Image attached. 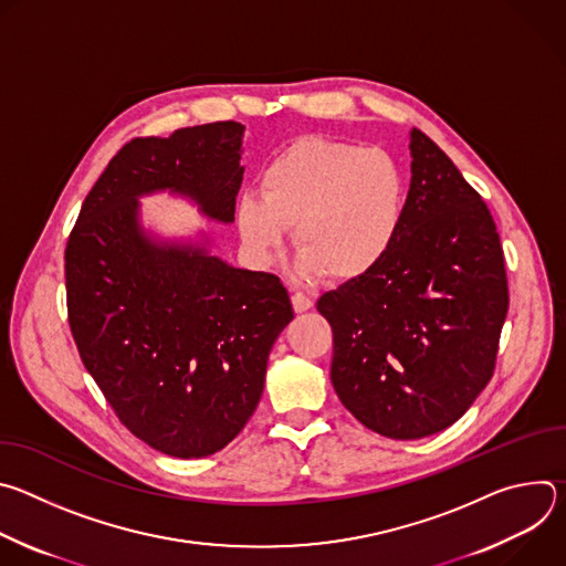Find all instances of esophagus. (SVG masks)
<instances>
[{"mask_svg":"<svg viewBox=\"0 0 566 566\" xmlns=\"http://www.w3.org/2000/svg\"><path fill=\"white\" fill-rule=\"evenodd\" d=\"M291 300H293V308H295L297 313H304V311H308V308L313 306V297L306 295V293H302V291H295Z\"/></svg>","mask_w":566,"mask_h":566,"instance_id":"esophagus-1","label":"esophagus"}]
</instances>
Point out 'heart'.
<instances>
[{
    "label": "heart",
    "instance_id": "obj_1",
    "mask_svg": "<svg viewBox=\"0 0 566 566\" xmlns=\"http://www.w3.org/2000/svg\"><path fill=\"white\" fill-rule=\"evenodd\" d=\"M406 201V175L389 154L302 136L264 166L262 197L247 192L237 201V223L262 260L282 247L295 223L300 273L352 282L389 253Z\"/></svg>",
    "mask_w": 566,
    "mask_h": 566
}]
</instances>
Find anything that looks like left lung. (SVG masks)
<instances>
[{
    "instance_id": "8db88e82",
    "label": "left lung",
    "mask_w": 566,
    "mask_h": 566,
    "mask_svg": "<svg viewBox=\"0 0 566 566\" xmlns=\"http://www.w3.org/2000/svg\"><path fill=\"white\" fill-rule=\"evenodd\" d=\"M412 184L382 262L317 300L334 332L343 406L389 439H423L465 415L495 371L506 262L481 195L412 129Z\"/></svg>"
}]
</instances>
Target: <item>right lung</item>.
Segmentation results:
<instances>
[{"mask_svg":"<svg viewBox=\"0 0 566 566\" xmlns=\"http://www.w3.org/2000/svg\"><path fill=\"white\" fill-rule=\"evenodd\" d=\"M241 134L239 123L219 120L132 138L87 195L64 251L69 327L83 365L134 437L179 459L214 454L244 430L293 306L273 273L154 244L136 201L170 190L232 221Z\"/></svg>","mask_w":566,"mask_h":566,"instance_id":"obj_1","label":"right lung"}]
</instances>
